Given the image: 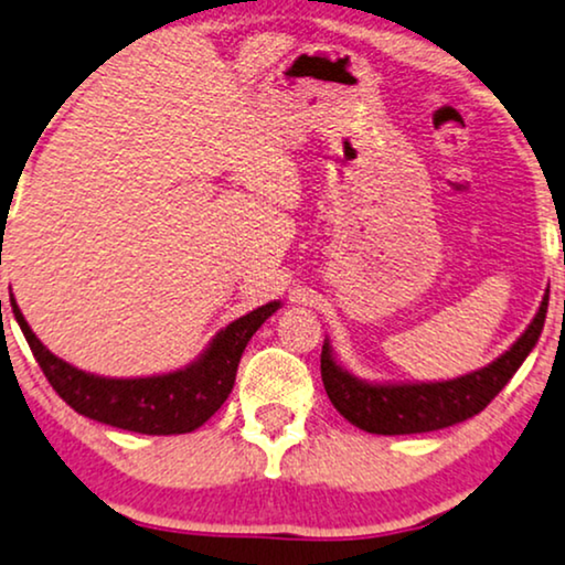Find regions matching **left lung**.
<instances>
[{
	"label": "left lung",
	"mask_w": 565,
	"mask_h": 565,
	"mask_svg": "<svg viewBox=\"0 0 565 565\" xmlns=\"http://www.w3.org/2000/svg\"><path fill=\"white\" fill-rule=\"evenodd\" d=\"M547 291L537 316L519 335L509 352L490 362L488 367L440 383H365L335 365L328 341L320 352V375L326 394L339 414L365 433L375 435H412L430 433L440 427L480 414L503 391L513 373L537 344L547 316Z\"/></svg>",
	"instance_id": "left-lung-1"
}]
</instances>
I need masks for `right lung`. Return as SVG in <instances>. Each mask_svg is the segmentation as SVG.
Wrapping results in <instances>:
<instances>
[{"label": "right lung", "mask_w": 565, "mask_h": 565, "mask_svg": "<svg viewBox=\"0 0 565 565\" xmlns=\"http://www.w3.org/2000/svg\"><path fill=\"white\" fill-rule=\"evenodd\" d=\"M278 310L268 302L216 333L211 347L192 365L151 377H98L54 356L35 339L12 299V312L23 328L31 352L46 381L83 417L142 435H180L198 430L232 394L239 356L253 333Z\"/></svg>", "instance_id": "right-lung-1"}]
</instances>
